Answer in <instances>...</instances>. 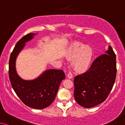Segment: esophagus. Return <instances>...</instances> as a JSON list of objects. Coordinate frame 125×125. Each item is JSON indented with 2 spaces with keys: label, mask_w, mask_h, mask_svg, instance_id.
Instances as JSON below:
<instances>
[{
  "label": "esophagus",
  "mask_w": 125,
  "mask_h": 125,
  "mask_svg": "<svg viewBox=\"0 0 125 125\" xmlns=\"http://www.w3.org/2000/svg\"><path fill=\"white\" fill-rule=\"evenodd\" d=\"M67 78H69V79H72V78H73V74H72L71 72H69L67 74Z\"/></svg>",
  "instance_id": "obj_1"
}]
</instances>
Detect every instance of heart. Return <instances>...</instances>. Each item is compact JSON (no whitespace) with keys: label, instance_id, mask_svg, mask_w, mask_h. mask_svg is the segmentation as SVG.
<instances>
[{"label":"heart","instance_id":"heart-1","mask_svg":"<svg viewBox=\"0 0 125 125\" xmlns=\"http://www.w3.org/2000/svg\"><path fill=\"white\" fill-rule=\"evenodd\" d=\"M65 56L73 60L72 66L76 72L83 73L90 67L93 58V50L89 46L74 42L70 45L65 52Z\"/></svg>","mask_w":125,"mask_h":125}]
</instances>
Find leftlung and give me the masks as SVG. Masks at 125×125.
<instances>
[{"label":"left lung","instance_id":"obj_1","mask_svg":"<svg viewBox=\"0 0 125 125\" xmlns=\"http://www.w3.org/2000/svg\"><path fill=\"white\" fill-rule=\"evenodd\" d=\"M116 56L111 46L97 57L88 70L76 76L74 96L79 105L89 108L106 100L116 77Z\"/></svg>","mask_w":125,"mask_h":125}]
</instances>
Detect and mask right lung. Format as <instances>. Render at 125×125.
I'll return each instance as SVG.
<instances>
[{
    "mask_svg": "<svg viewBox=\"0 0 125 125\" xmlns=\"http://www.w3.org/2000/svg\"><path fill=\"white\" fill-rule=\"evenodd\" d=\"M35 35L29 33L17 43L10 55L9 77L12 88L20 100L28 106L40 110L53 102L60 83L65 79V74L62 70L49 69L33 80H24L19 76L15 69L16 58L25 43L31 40Z\"/></svg>",
    "mask_w": 125,
    "mask_h": 125,
    "instance_id": "1",
    "label": "right lung"
}]
</instances>
